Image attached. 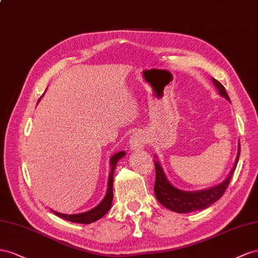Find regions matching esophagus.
I'll return each mask as SVG.
<instances>
[{"label":"esophagus","instance_id":"1","mask_svg":"<svg viewBox=\"0 0 258 258\" xmlns=\"http://www.w3.org/2000/svg\"><path fill=\"white\" fill-rule=\"evenodd\" d=\"M146 144H147V138L141 131L135 132V133L130 138V145L133 149H143Z\"/></svg>","mask_w":258,"mask_h":258}]
</instances>
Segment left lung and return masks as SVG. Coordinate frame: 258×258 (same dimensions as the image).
I'll return each instance as SVG.
<instances>
[{
  "mask_svg": "<svg viewBox=\"0 0 258 258\" xmlns=\"http://www.w3.org/2000/svg\"><path fill=\"white\" fill-rule=\"evenodd\" d=\"M212 81L218 90L220 96H223L227 100L230 101V98L228 96L223 84L218 82L215 79H212ZM239 157L240 143L238 146L237 159H235L234 165L229 175L227 176V178L215 187L200 191H183L174 187L172 183L167 180L166 176L163 172V168L160 165L159 161H156L154 162V167H156V183H154L153 190L154 194H156L157 200L166 209L176 213H181V214L182 213H190L209 208L210 205L216 202L218 199L222 198V196L225 194V191L231 180L232 174L235 170V167H237Z\"/></svg>",
  "mask_w": 258,
  "mask_h": 258,
  "instance_id": "obj_1",
  "label": "left lung"
}]
</instances>
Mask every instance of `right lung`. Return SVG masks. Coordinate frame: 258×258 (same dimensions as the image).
Listing matches in <instances>:
<instances>
[{
  "instance_id": "add662e5",
  "label": "right lung",
  "mask_w": 258,
  "mask_h": 258,
  "mask_svg": "<svg viewBox=\"0 0 258 258\" xmlns=\"http://www.w3.org/2000/svg\"><path fill=\"white\" fill-rule=\"evenodd\" d=\"M125 156V151H120L111 157L110 159V174H109V180H108V190L107 194L97 207H95L91 211H87L85 213H80V214H72V215H67V214H61V213H58L51 210V212H54L57 216H59L66 220H69V222L72 223H78V224H91L96 222V220L100 219L102 216H105L107 214V212L111 208L112 200H113V173L115 171V166H116V162L120 159H122Z\"/></svg>"
}]
</instances>
